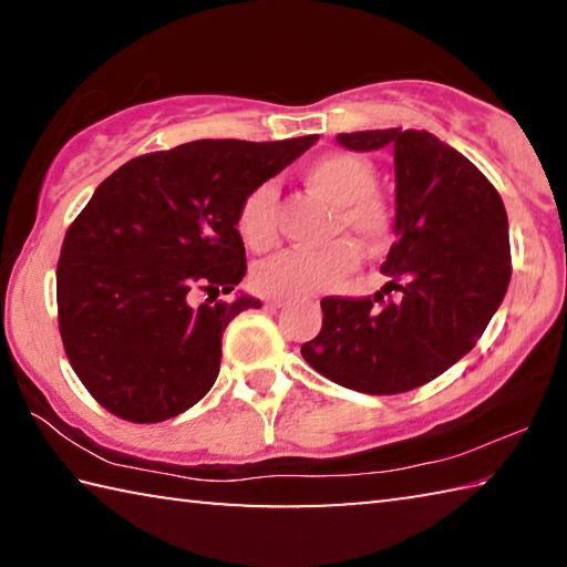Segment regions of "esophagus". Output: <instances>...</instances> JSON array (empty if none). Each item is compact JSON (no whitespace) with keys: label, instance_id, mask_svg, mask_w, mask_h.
Masks as SVG:
<instances>
[{"label":"esophagus","instance_id":"1","mask_svg":"<svg viewBox=\"0 0 567 567\" xmlns=\"http://www.w3.org/2000/svg\"><path fill=\"white\" fill-rule=\"evenodd\" d=\"M287 300H267L265 307H270V310H280V307H285Z\"/></svg>","mask_w":567,"mask_h":567}]
</instances>
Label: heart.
I'll return each mask as SVG.
<instances>
[{
    "mask_svg": "<svg viewBox=\"0 0 567 567\" xmlns=\"http://www.w3.org/2000/svg\"><path fill=\"white\" fill-rule=\"evenodd\" d=\"M300 177L312 195L334 205L330 237H350L364 249L378 255L395 237V207L382 197L378 172L368 159L352 152H328L307 162ZM275 187L257 185L237 209V235L243 243L262 252L277 239L275 227ZM360 262V252L349 239H334L320 249H287L255 267V290L267 297H300L328 290L350 275Z\"/></svg>",
    "mask_w": 567,
    "mask_h": 567,
    "instance_id": "b5f03b06",
    "label": "heart"
}]
</instances>
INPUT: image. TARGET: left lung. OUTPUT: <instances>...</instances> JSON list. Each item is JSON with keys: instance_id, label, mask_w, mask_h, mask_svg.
<instances>
[{"instance_id": "obj_1", "label": "left lung", "mask_w": 567, "mask_h": 567, "mask_svg": "<svg viewBox=\"0 0 567 567\" xmlns=\"http://www.w3.org/2000/svg\"><path fill=\"white\" fill-rule=\"evenodd\" d=\"M338 142L395 150L398 239L380 272L390 277L382 291L396 297H322V330L302 358L342 388L398 395L453 368L501 307L513 270L505 205L473 162L425 130Z\"/></svg>"}]
</instances>
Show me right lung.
<instances>
[{
	"label": "right lung",
	"mask_w": 567,
	"mask_h": 567,
	"mask_svg": "<svg viewBox=\"0 0 567 567\" xmlns=\"http://www.w3.org/2000/svg\"><path fill=\"white\" fill-rule=\"evenodd\" d=\"M315 142L197 140L134 157L94 189L64 235L56 312L72 370L104 410L145 425L207 395L225 328L260 307L217 300L247 272L237 209Z\"/></svg>",
	"instance_id": "1"
}]
</instances>
